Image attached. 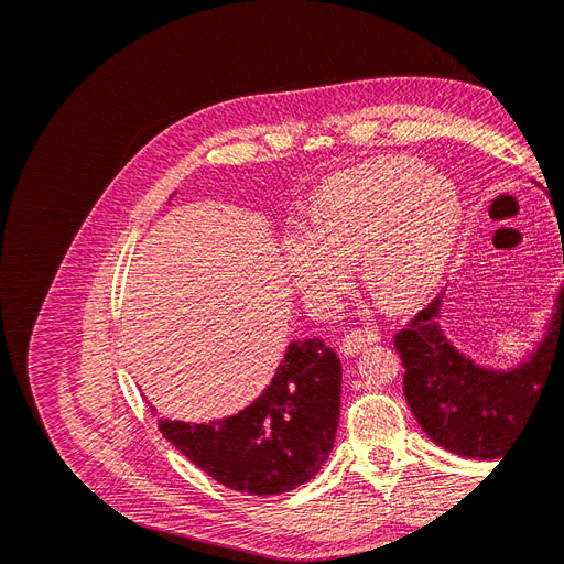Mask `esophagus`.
Wrapping results in <instances>:
<instances>
[{"label": "esophagus", "instance_id": "obj_1", "mask_svg": "<svg viewBox=\"0 0 564 564\" xmlns=\"http://www.w3.org/2000/svg\"><path fill=\"white\" fill-rule=\"evenodd\" d=\"M377 340H379V334L373 329H367V327L365 329H350L344 338H340V352L352 357V355L362 352L369 346L377 344Z\"/></svg>", "mask_w": 564, "mask_h": 564}]
</instances>
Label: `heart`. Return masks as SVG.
Returning <instances> with one entry per match:
<instances>
[{
	"mask_svg": "<svg viewBox=\"0 0 564 564\" xmlns=\"http://www.w3.org/2000/svg\"><path fill=\"white\" fill-rule=\"evenodd\" d=\"M456 187L412 158H386L324 181L311 224L282 237V263L303 301L332 311L350 284L355 256L371 292L406 305L431 292L460 226Z\"/></svg>",
	"mask_w": 564,
	"mask_h": 564,
	"instance_id": "b5f03b06",
	"label": "heart"
}]
</instances>
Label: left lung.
I'll list each match as a JSON object with an SVG mask.
<instances>
[{
  "label": "left lung",
  "mask_w": 564,
  "mask_h": 564,
  "mask_svg": "<svg viewBox=\"0 0 564 564\" xmlns=\"http://www.w3.org/2000/svg\"><path fill=\"white\" fill-rule=\"evenodd\" d=\"M442 299L445 292L395 336L404 398L435 445L466 458H501L524 429L553 360L564 355V284L543 338L513 369L477 365L456 350L437 324Z\"/></svg>",
  "instance_id": "8db88e82"
}]
</instances>
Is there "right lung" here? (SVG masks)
<instances>
[{
  "label": "right lung",
  "instance_id": "right-lung-1",
  "mask_svg": "<svg viewBox=\"0 0 564 564\" xmlns=\"http://www.w3.org/2000/svg\"><path fill=\"white\" fill-rule=\"evenodd\" d=\"M338 412V355L322 338H303L289 344L275 377L242 412L209 423L158 419V429L216 482L275 497L327 464Z\"/></svg>",
  "mask_w": 564,
  "mask_h": 564
}]
</instances>
